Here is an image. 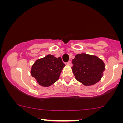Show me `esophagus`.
<instances>
[{
    "label": "esophagus",
    "instance_id": "obj_1",
    "mask_svg": "<svg viewBox=\"0 0 123 123\" xmlns=\"http://www.w3.org/2000/svg\"><path fill=\"white\" fill-rule=\"evenodd\" d=\"M66 64H67L68 65V66H72V62H71V61H69L68 62H67V63H66Z\"/></svg>",
    "mask_w": 123,
    "mask_h": 123
}]
</instances>
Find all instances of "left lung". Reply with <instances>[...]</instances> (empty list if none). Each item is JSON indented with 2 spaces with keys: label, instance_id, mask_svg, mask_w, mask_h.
Returning <instances> with one entry per match:
<instances>
[{
  "label": "left lung",
  "instance_id": "obj_1",
  "mask_svg": "<svg viewBox=\"0 0 123 123\" xmlns=\"http://www.w3.org/2000/svg\"><path fill=\"white\" fill-rule=\"evenodd\" d=\"M72 63V69L76 79L84 86L98 82L105 70V64L101 59L86 54L76 55Z\"/></svg>",
  "mask_w": 123,
  "mask_h": 123
}]
</instances>
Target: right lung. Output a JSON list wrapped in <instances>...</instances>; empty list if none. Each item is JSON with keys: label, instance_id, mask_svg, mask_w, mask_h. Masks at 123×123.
<instances>
[{"label": "right lung", "instance_id": "1", "mask_svg": "<svg viewBox=\"0 0 123 123\" xmlns=\"http://www.w3.org/2000/svg\"><path fill=\"white\" fill-rule=\"evenodd\" d=\"M64 66L61 58L48 55L35 62L32 67L31 75L40 86L48 87L58 79Z\"/></svg>", "mask_w": 123, "mask_h": 123}]
</instances>
